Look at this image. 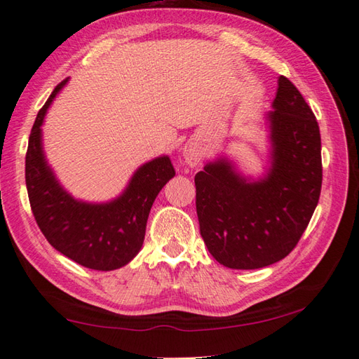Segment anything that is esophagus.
Listing matches in <instances>:
<instances>
[{"mask_svg": "<svg viewBox=\"0 0 359 359\" xmlns=\"http://www.w3.org/2000/svg\"><path fill=\"white\" fill-rule=\"evenodd\" d=\"M184 158L188 166H198L201 161V147L196 142H188L184 147Z\"/></svg>", "mask_w": 359, "mask_h": 359, "instance_id": "1", "label": "esophagus"}]
</instances>
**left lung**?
<instances>
[{
	"instance_id": "left-lung-1",
	"label": "left lung",
	"mask_w": 359,
	"mask_h": 359,
	"mask_svg": "<svg viewBox=\"0 0 359 359\" xmlns=\"http://www.w3.org/2000/svg\"><path fill=\"white\" fill-rule=\"evenodd\" d=\"M269 168L249 177L226 156L196 174L201 235L217 263L259 269L296 248L318 207L322 187L320 132L310 109L285 76L264 115Z\"/></svg>"
}]
</instances>
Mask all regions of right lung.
<instances>
[{"instance_id": "add662e5", "label": "right lung", "mask_w": 359, "mask_h": 359, "mask_svg": "<svg viewBox=\"0 0 359 359\" xmlns=\"http://www.w3.org/2000/svg\"><path fill=\"white\" fill-rule=\"evenodd\" d=\"M67 82L54 88L29 135L26 188L31 208L41 233L60 254L88 269H119L142 249L152 203L175 171L170 157L160 156L140 166L115 199L87 202L73 198L48 163L41 132L48 109Z\"/></svg>"}]
</instances>
